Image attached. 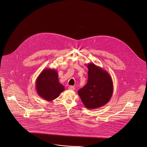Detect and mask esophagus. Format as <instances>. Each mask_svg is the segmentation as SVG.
Wrapping results in <instances>:
<instances>
[{
  "label": "esophagus",
  "mask_w": 147,
  "mask_h": 147,
  "mask_svg": "<svg viewBox=\"0 0 147 147\" xmlns=\"http://www.w3.org/2000/svg\"><path fill=\"white\" fill-rule=\"evenodd\" d=\"M69 88L70 89V90H75V88L73 86H69Z\"/></svg>",
  "instance_id": "esophagus-1"
}]
</instances>
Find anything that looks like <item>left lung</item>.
Returning a JSON list of instances; mask_svg holds the SVG:
<instances>
[{
    "label": "left lung",
    "instance_id": "obj_1",
    "mask_svg": "<svg viewBox=\"0 0 147 147\" xmlns=\"http://www.w3.org/2000/svg\"><path fill=\"white\" fill-rule=\"evenodd\" d=\"M86 85L78 91L85 106L96 109L103 106L110 100L114 91L113 82L109 73L94 63H89Z\"/></svg>",
    "mask_w": 147,
    "mask_h": 147
}]
</instances>
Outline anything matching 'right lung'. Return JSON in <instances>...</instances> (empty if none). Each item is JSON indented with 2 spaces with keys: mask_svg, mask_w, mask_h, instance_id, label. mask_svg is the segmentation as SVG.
<instances>
[{
  "mask_svg": "<svg viewBox=\"0 0 147 147\" xmlns=\"http://www.w3.org/2000/svg\"><path fill=\"white\" fill-rule=\"evenodd\" d=\"M57 70L45 69L36 80V89L37 94L47 101H52L59 97L64 91V86L59 84Z\"/></svg>",
  "mask_w": 147,
  "mask_h": 147,
  "instance_id": "right-lung-1",
  "label": "right lung"
}]
</instances>
